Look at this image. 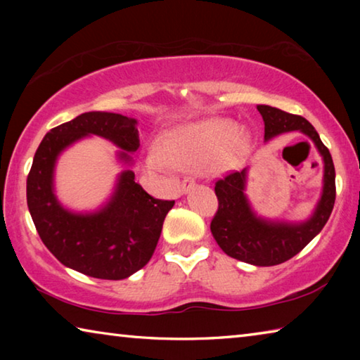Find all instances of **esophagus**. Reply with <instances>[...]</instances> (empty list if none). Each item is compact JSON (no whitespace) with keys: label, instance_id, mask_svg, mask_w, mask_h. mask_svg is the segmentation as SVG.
Masks as SVG:
<instances>
[{"label":"esophagus","instance_id":"esophagus-1","mask_svg":"<svg viewBox=\"0 0 360 360\" xmlns=\"http://www.w3.org/2000/svg\"><path fill=\"white\" fill-rule=\"evenodd\" d=\"M193 186H195V179L193 178H186L184 181H182V193L191 191Z\"/></svg>","mask_w":360,"mask_h":360}]
</instances>
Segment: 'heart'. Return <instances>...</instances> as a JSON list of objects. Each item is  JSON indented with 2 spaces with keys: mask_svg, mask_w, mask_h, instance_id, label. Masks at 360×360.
Wrapping results in <instances>:
<instances>
[{
  "mask_svg": "<svg viewBox=\"0 0 360 360\" xmlns=\"http://www.w3.org/2000/svg\"><path fill=\"white\" fill-rule=\"evenodd\" d=\"M246 144L245 129L230 119L208 117L173 127L162 136L160 149L146 154L144 163L155 173H168L174 167H203L206 172L221 173L235 165Z\"/></svg>",
  "mask_w": 360,
  "mask_h": 360,
  "instance_id": "heart-1",
  "label": "heart"
}]
</instances>
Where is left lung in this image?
Wrapping results in <instances>:
<instances>
[{
    "mask_svg": "<svg viewBox=\"0 0 360 360\" xmlns=\"http://www.w3.org/2000/svg\"><path fill=\"white\" fill-rule=\"evenodd\" d=\"M265 124V141L281 133L300 130L318 148L324 160V186L313 216L300 224L266 221L255 216L245 195L248 168L219 179L214 192L219 202L211 221V233L222 251L236 260L257 266L283 264L298 254L324 229L335 205V167L328 149L309 122L278 108L259 105Z\"/></svg>",
    "mask_w": 360,
    "mask_h": 360,
    "instance_id": "8db88e82",
    "label": "left lung"
}]
</instances>
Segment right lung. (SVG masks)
Wrapping results in <instances>:
<instances>
[{
    "mask_svg": "<svg viewBox=\"0 0 360 360\" xmlns=\"http://www.w3.org/2000/svg\"><path fill=\"white\" fill-rule=\"evenodd\" d=\"M96 135L122 149L119 158L139 148L136 119L114 112H84L56 127L36 150L27 178V203L42 243L65 266L98 279H125L148 264L174 200L150 197L124 169L109 202L95 212L65 210L53 193L58 155L84 136Z\"/></svg>",
    "mask_w": 360,
    "mask_h": 360,
    "instance_id": "add662e5",
    "label": "right lung"
}]
</instances>
